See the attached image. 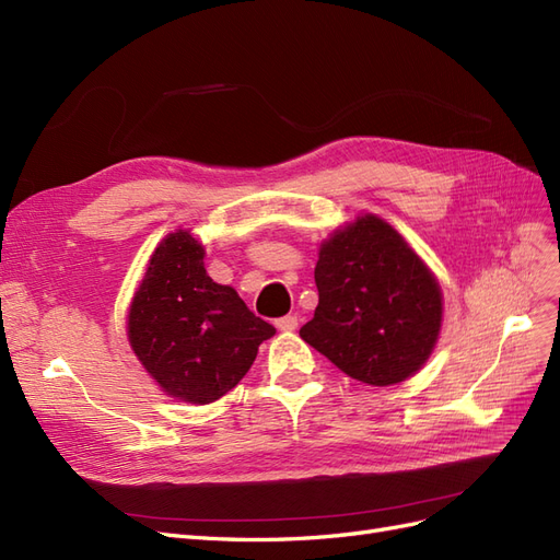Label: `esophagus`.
<instances>
[{"label":"esophagus","instance_id":"obj_1","mask_svg":"<svg viewBox=\"0 0 560 560\" xmlns=\"http://www.w3.org/2000/svg\"><path fill=\"white\" fill-rule=\"evenodd\" d=\"M276 327L280 331H294L299 327V317L296 315H284V317L276 319Z\"/></svg>","mask_w":560,"mask_h":560}]
</instances>
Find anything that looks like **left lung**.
Here are the masks:
<instances>
[{
    "mask_svg": "<svg viewBox=\"0 0 560 560\" xmlns=\"http://www.w3.org/2000/svg\"><path fill=\"white\" fill-rule=\"evenodd\" d=\"M317 308L301 338L354 381L401 383L428 362L442 329V290L401 235L358 217L319 245Z\"/></svg>",
    "mask_w": 560,
    "mask_h": 560,
    "instance_id": "1",
    "label": "left lung"
}]
</instances>
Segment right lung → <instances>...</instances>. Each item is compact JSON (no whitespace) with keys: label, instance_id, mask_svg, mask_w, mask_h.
<instances>
[{"label":"right lung","instance_id":"1","mask_svg":"<svg viewBox=\"0 0 560 560\" xmlns=\"http://www.w3.org/2000/svg\"><path fill=\"white\" fill-rule=\"evenodd\" d=\"M189 231L165 235L128 311V341L163 393L189 404L224 397L247 374L276 327L238 292L217 284Z\"/></svg>","mask_w":560,"mask_h":560}]
</instances>
